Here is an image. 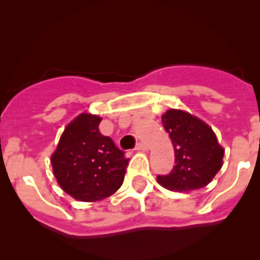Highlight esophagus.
Instances as JSON below:
<instances>
[{
	"label": "esophagus",
	"instance_id": "esophagus-1",
	"mask_svg": "<svg viewBox=\"0 0 260 260\" xmlns=\"http://www.w3.org/2000/svg\"><path fill=\"white\" fill-rule=\"evenodd\" d=\"M147 148H148V147H147V144L144 143V142H139V143L135 146V150L137 151H147Z\"/></svg>",
	"mask_w": 260,
	"mask_h": 260
}]
</instances>
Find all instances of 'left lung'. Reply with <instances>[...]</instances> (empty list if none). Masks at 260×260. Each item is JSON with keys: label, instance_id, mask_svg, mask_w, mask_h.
Here are the masks:
<instances>
[{"label": "left lung", "instance_id": "8db88e82", "mask_svg": "<svg viewBox=\"0 0 260 260\" xmlns=\"http://www.w3.org/2000/svg\"><path fill=\"white\" fill-rule=\"evenodd\" d=\"M162 125L174 147V167L169 174L157 176V182L172 191L204 187L221 169L224 150L212 128L183 110L169 109Z\"/></svg>", "mask_w": 260, "mask_h": 260}]
</instances>
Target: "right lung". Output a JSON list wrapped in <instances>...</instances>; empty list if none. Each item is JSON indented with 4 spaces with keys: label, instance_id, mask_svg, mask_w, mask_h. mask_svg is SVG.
<instances>
[{
    "label": "right lung",
    "instance_id": "add662e5",
    "mask_svg": "<svg viewBox=\"0 0 260 260\" xmlns=\"http://www.w3.org/2000/svg\"><path fill=\"white\" fill-rule=\"evenodd\" d=\"M102 118L82 113L66 126L50 162L62 190L82 202L108 198L121 187L128 158L99 130Z\"/></svg>",
    "mask_w": 260,
    "mask_h": 260
}]
</instances>
